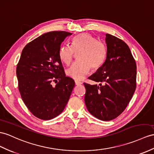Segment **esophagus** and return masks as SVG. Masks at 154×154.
<instances>
[{"label":"esophagus","mask_w":154,"mask_h":154,"mask_svg":"<svg viewBox=\"0 0 154 154\" xmlns=\"http://www.w3.org/2000/svg\"><path fill=\"white\" fill-rule=\"evenodd\" d=\"M75 84H76V85H79L82 84V82H80V81L75 80Z\"/></svg>","instance_id":"esophagus-1"}]
</instances>
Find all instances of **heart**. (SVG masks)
<instances>
[{"label": "heart", "instance_id": "heart-1", "mask_svg": "<svg viewBox=\"0 0 154 154\" xmlns=\"http://www.w3.org/2000/svg\"><path fill=\"white\" fill-rule=\"evenodd\" d=\"M80 60L66 70V75L74 80L83 79L91 69H99L106 57V47L103 42L96 40L89 33H81L71 40L70 46H62L59 50V57L61 62L69 65L74 53H78Z\"/></svg>", "mask_w": 154, "mask_h": 154}]
</instances>
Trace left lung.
<instances>
[{
	"mask_svg": "<svg viewBox=\"0 0 154 154\" xmlns=\"http://www.w3.org/2000/svg\"><path fill=\"white\" fill-rule=\"evenodd\" d=\"M106 57L88 78L99 85L84 83L85 106L89 113L103 121L116 118L125 110L137 86V65L127 44L106 34Z\"/></svg>",
	"mask_w": 154,
	"mask_h": 154,
	"instance_id": "left-lung-1",
	"label": "left lung"
}]
</instances>
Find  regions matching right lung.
I'll return each mask as SVG.
<instances>
[{
    "label": "right lung",
    "mask_w": 154,
    "mask_h": 154,
    "mask_svg": "<svg viewBox=\"0 0 154 154\" xmlns=\"http://www.w3.org/2000/svg\"><path fill=\"white\" fill-rule=\"evenodd\" d=\"M70 35L65 31L43 34L26 45L17 65L21 99L40 119L50 120L61 114L75 85L74 80L66 76L58 54L62 42Z\"/></svg>",
    "instance_id": "right-lung-1"
}]
</instances>
